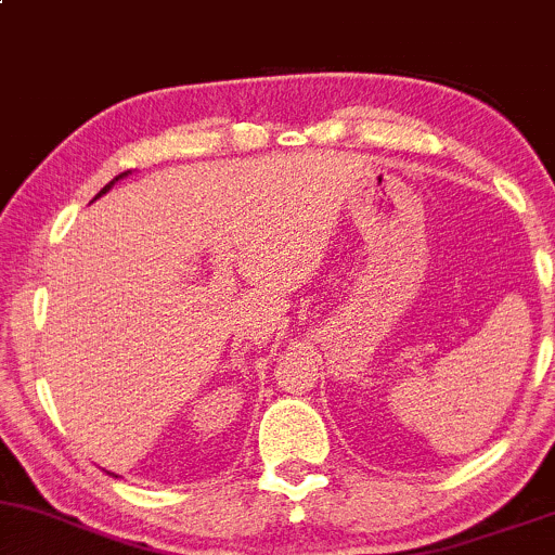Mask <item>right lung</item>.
<instances>
[{
	"label": "right lung",
	"instance_id": "obj_1",
	"mask_svg": "<svg viewBox=\"0 0 555 555\" xmlns=\"http://www.w3.org/2000/svg\"><path fill=\"white\" fill-rule=\"evenodd\" d=\"M129 175H132V171H121V175H118V177H113V180H111L108 184H105V188H103V190H100V193H98V195H94V201H98V198H100V195H105V193H108V190L113 188V184H116L118 180H124V177H129Z\"/></svg>",
	"mask_w": 555,
	"mask_h": 555
}]
</instances>
